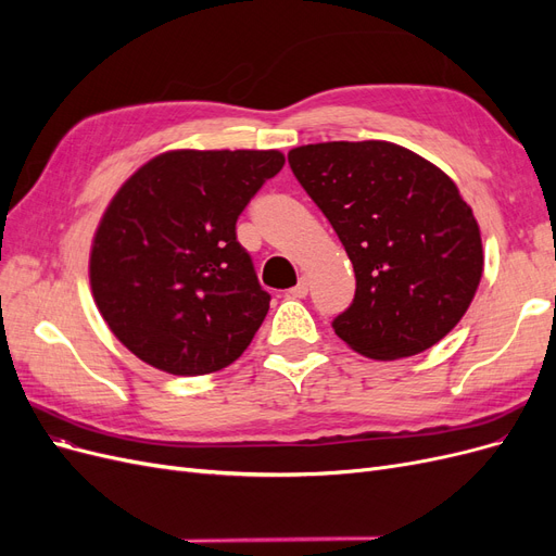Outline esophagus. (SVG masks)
<instances>
[{
  "label": "esophagus",
  "mask_w": 556,
  "mask_h": 556,
  "mask_svg": "<svg viewBox=\"0 0 556 556\" xmlns=\"http://www.w3.org/2000/svg\"><path fill=\"white\" fill-rule=\"evenodd\" d=\"M308 294V278L301 276L299 282L294 285V288L288 292V296H294V299H304Z\"/></svg>",
  "instance_id": "esophagus-1"
}]
</instances>
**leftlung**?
Here are the masks:
<instances>
[{"instance_id": "1", "label": "left lung", "mask_w": 556, "mask_h": 556, "mask_svg": "<svg viewBox=\"0 0 556 556\" xmlns=\"http://www.w3.org/2000/svg\"><path fill=\"white\" fill-rule=\"evenodd\" d=\"M288 162L355 268V299L331 323L336 336L382 362L439 343L468 311L484 264L457 185L387 141L311 143Z\"/></svg>"}]
</instances>
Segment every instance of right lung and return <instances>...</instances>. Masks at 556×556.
<instances>
[{"instance_id":"obj_1","label":"right lung","mask_w":556,"mask_h":556,"mask_svg":"<svg viewBox=\"0 0 556 556\" xmlns=\"http://www.w3.org/2000/svg\"><path fill=\"white\" fill-rule=\"evenodd\" d=\"M278 150H172L143 164L97 227L94 304L134 355L174 376L237 362L268 313L237 220Z\"/></svg>"}]
</instances>
